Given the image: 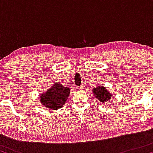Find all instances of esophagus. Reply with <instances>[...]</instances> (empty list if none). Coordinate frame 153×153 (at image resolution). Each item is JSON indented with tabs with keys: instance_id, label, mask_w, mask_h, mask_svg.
I'll return each instance as SVG.
<instances>
[{
	"instance_id": "1",
	"label": "esophagus",
	"mask_w": 153,
	"mask_h": 153,
	"mask_svg": "<svg viewBox=\"0 0 153 153\" xmlns=\"http://www.w3.org/2000/svg\"><path fill=\"white\" fill-rule=\"evenodd\" d=\"M78 88V90H82V89L83 88V86H82V85H80V86L78 87V88Z\"/></svg>"
}]
</instances>
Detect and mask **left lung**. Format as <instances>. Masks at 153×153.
Wrapping results in <instances>:
<instances>
[{
  "mask_svg": "<svg viewBox=\"0 0 153 153\" xmlns=\"http://www.w3.org/2000/svg\"><path fill=\"white\" fill-rule=\"evenodd\" d=\"M93 92H94L95 97L101 102L104 103L108 100L111 99L112 95L107 91L106 88L103 86H100L99 85V86L94 88L93 89Z\"/></svg>",
  "mask_w": 153,
  "mask_h": 153,
  "instance_id": "1",
  "label": "left lung"
}]
</instances>
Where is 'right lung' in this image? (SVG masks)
Returning <instances> with one entry per match:
<instances>
[{
	"instance_id": "add662e5",
	"label": "right lung",
	"mask_w": 153,
	"mask_h": 153,
	"mask_svg": "<svg viewBox=\"0 0 153 153\" xmlns=\"http://www.w3.org/2000/svg\"><path fill=\"white\" fill-rule=\"evenodd\" d=\"M70 88L62 84L54 83L46 92L42 94L39 99L44 106L52 110L62 108L70 94Z\"/></svg>"
}]
</instances>
